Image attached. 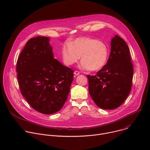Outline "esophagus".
<instances>
[{
	"label": "esophagus",
	"instance_id": "34e87169",
	"mask_svg": "<svg viewBox=\"0 0 150 150\" xmlns=\"http://www.w3.org/2000/svg\"><path fill=\"white\" fill-rule=\"evenodd\" d=\"M74 76H77V75H79V74H80V72H79V71H75V72H74Z\"/></svg>",
	"mask_w": 150,
	"mask_h": 150
}]
</instances>
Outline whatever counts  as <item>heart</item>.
<instances>
[{
    "mask_svg": "<svg viewBox=\"0 0 150 150\" xmlns=\"http://www.w3.org/2000/svg\"><path fill=\"white\" fill-rule=\"evenodd\" d=\"M109 54V48L104 42L91 37L77 38L70 43L67 42L62 49V60L66 65H74L81 56V68L92 71L103 68Z\"/></svg>",
    "mask_w": 150,
    "mask_h": 150,
    "instance_id": "b5f03b06",
    "label": "heart"
}]
</instances>
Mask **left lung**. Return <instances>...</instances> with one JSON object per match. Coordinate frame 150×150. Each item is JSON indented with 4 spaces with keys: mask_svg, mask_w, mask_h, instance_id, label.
I'll return each mask as SVG.
<instances>
[{
    "mask_svg": "<svg viewBox=\"0 0 150 150\" xmlns=\"http://www.w3.org/2000/svg\"><path fill=\"white\" fill-rule=\"evenodd\" d=\"M133 74L129 49L124 40L116 35L111 40L106 65L96 75L87 76L89 93L96 104L105 110L119 108L131 92Z\"/></svg>",
    "mask_w": 150,
    "mask_h": 150,
    "instance_id": "1",
    "label": "left lung"
}]
</instances>
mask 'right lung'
Returning a JSON list of instances; mask_svg holds the SVG:
<instances>
[{
	"label": "right lung",
	"mask_w": 150,
	"mask_h": 150,
	"mask_svg": "<svg viewBox=\"0 0 150 150\" xmlns=\"http://www.w3.org/2000/svg\"><path fill=\"white\" fill-rule=\"evenodd\" d=\"M50 38L30 39L16 63L21 94L35 110L46 115L59 111L68 98L74 71L54 59Z\"/></svg>",
	"instance_id": "add662e5"
}]
</instances>
